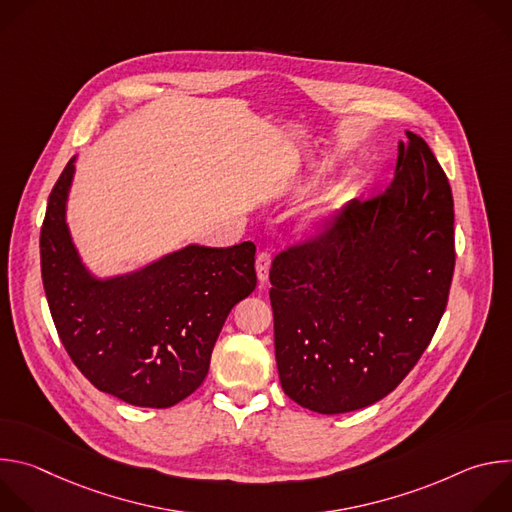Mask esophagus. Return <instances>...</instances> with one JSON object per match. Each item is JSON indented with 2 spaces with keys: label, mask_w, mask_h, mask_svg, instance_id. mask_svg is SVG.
Returning a JSON list of instances; mask_svg holds the SVG:
<instances>
[{
  "label": "esophagus",
  "mask_w": 512,
  "mask_h": 512,
  "mask_svg": "<svg viewBox=\"0 0 512 512\" xmlns=\"http://www.w3.org/2000/svg\"><path fill=\"white\" fill-rule=\"evenodd\" d=\"M271 253L269 251H261L257 255V261H255V269H257V277L259 281H265L269 277V267H271Z\"/></svg>",
  "instance_id": "1"
}]
</instances>
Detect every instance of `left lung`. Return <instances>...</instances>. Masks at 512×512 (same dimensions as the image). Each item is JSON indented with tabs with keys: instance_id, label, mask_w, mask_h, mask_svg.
<instances>
[{
	"instance_id": "obj_1",
	"label": "left lung",
	"mask_w": 512,
	"mask_h": 512,
	"mask_svg": "<svg viewBox=\"0 0 512 512\" xmlns=\"http://www.w3.org/2000/svg\"><path fill=\"white\" fill-rule=\"evenodd\" d=\"M407 137L385 194L348 202L273 259L279 381L306 409L334 415L387 397L446 312L456 265L452 188L429 145Z\"/></svg>"
}]
</instances>
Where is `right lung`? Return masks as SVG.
I'll use <instances>...</instances> for the list:
<instances>
[{"label": "right lung", "instance_id": "1", "mask_svg": "<svg viewBox=\"0 0 512 512\" xmlns=\"http://www.w3.org/2000/svg\"><path fill=\"white\" fill-rule=\"evenodd\" d=\"M72 172L70 160L40 229L42 283L58 338L99 391L135 407H172L202 385L229 312L255 289V245H190L135 275L97 281L64 223Z\"/></svg>", "mask_w": 512, "mask_h": 512}]
</instances>
